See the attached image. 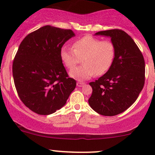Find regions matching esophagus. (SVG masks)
Masks as SVG:
<instances>
[{
    "mask_svg": "<svg viewBox=\"0 0 155 155\" xmlns=\"http://www.w3.org/2000/svg\"><path fill=\"white\" fill-rule=\"evenodd\" d=\"M84 84H85L84 82H81V81H78V82L76 83V85H77V87H83Z\"/></svg>",
    "mask_w": 155,
    "mask_h": 155,
    "instance_id": "1",
    "label": "esophagus"
}]
</instances>
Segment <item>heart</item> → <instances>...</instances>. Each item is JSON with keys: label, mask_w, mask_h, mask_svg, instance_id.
Returning a JSON list of instances; mask_svg holds the SVG:
<instances>
[{"label": "heart", "mask_w": 155, "mask_h": 155, "mask_svg": "<svg viewBox=\"0 0 155 155\" xmlns=\"http://www.w3.org/2000/svg\"><path fill=\"white\" fill-rule=\"evenodd\" d=\"M116 54L114 44L111 41H101L92 35H86L73 44V48L64 46L60 49V59L68 68L76 66L81 59L83 64L74 68L70 76L79 81H84L94 75L104 74L111 68Z\"/></svg>", "instance_id": "obj_1"}]
</instances>
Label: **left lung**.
I'll return each instance as SVG.
<instances>
[{"label": "left lung", "mask_w": 155, "mask_h": 155, "mask_svg": "<svg viewBox=\"0 0 155 155\" xmlns=\"http://www.w3.org/2000/svg\"><path fill=\"white\" fill-rule=\"evenodd\" d=\"M95 35L110 37L116 54L111 68L92 81L88 102L94 111L104 116H115L134 104L143 87L145 62L133 39L119 29L99 31Z\"/></svg>", "instance_id": "1"}]
</instances>
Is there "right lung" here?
<instances>
[{"mask_svg":"<svg viewBox=\"0 0 155 155\" xmlns=\"http://www.w3.org/2000/svg\"><path fill=\"white\" fill-rule=\"evenodd\" d=\"M74 36L71 30L46 25L19 45L12 65L15 87L23 104L38 114L60 109L76 87L60 56L64 44Z\"/></svg>","mask_w":155,"mask_h":155,"instance_id":"1","label":"right lung"}]
</instances>
